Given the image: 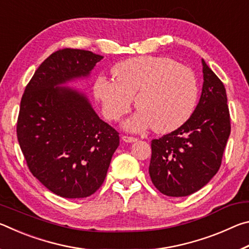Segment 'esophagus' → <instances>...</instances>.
I'll list each match as a JSON object with an SVG mask.
<instances>
[{"label":"esophagus","instance_id":"34e87169","mask_svg":"<svg viewBox=\"0 0 249 249\" xmlns=\"http://www.w3.org/2000/svg\"><path fill=\"white\" fill-rule=\"evenodd\" d=\"M122 138H123V141L126 142H134L137 141L136 137L128 136V135H123V136H122Z\"/></svg>","mask_w":249,"mask_h":249}]
</instances>
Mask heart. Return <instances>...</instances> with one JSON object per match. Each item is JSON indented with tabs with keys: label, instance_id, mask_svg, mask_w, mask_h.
<instances>
[{
	"label": "heart",
	"instance_id": "1",
	"mask_svg": "<svg viewBox=\"0 0 249 249\" xmlns=\"http://www.w3.org/2000/svg\"><path fill=\"white\" fill-rule=\"evenodd\" d=\"M114 78L101 74L94 83V95L104 116L119 121L135 105L140 112L126 127L141 130L148 126L156 133L175 130L195 111L199 87L196 74L187 66L162 56H142L119 62Z\"/></svg>",
	"mask_w": 249,
	"mask_h": 249
}]
</instances>
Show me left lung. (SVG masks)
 <instances>
[{
    "mask_svg": "<svg viewBox=\"0 0 249 249\" xmlns=\"http://www.w3.org/2000/svg\"><path fill=\"white\" fill-rule=\"evenodd\" d=\"M203 64V88L195 112L174 132L151 141L150 179L168 196H187L216 175L231 134L225 87Z\"/></svg>",
    "mask_w": 249,
    "mask_h": 249,
    "instance_id": "1",
    "label": "left lung"
}]
</instances>
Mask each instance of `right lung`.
<instances>
[{"mask_svg":"<svg viewBox=\"0 0 249 249\" xmlns=\"http://www.w3.org/2000/svg\"><path fill=\"white\" fill-rule=\"evenodd\" d=\"M103 59L64 48L35 71L20 100L16 133L29 171L48 190L68 199L98 191L120 133L100 119L83 94L56 86L86 77Z\"/></svg>","mask_w":249,"mask_h":249,"instance_id":"obj_1","label":"right lung"}]
</instances>
